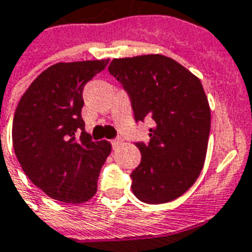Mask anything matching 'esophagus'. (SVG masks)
Returning a JSON list of instances; mask_svg holds the SVG:
<instances>
[{
    "instance_id": "34e87169",
    "label": "esophagus",
    "mask_w": 252,
    "mask_h": 252,
    "mask_svg": "<svg viewBox=\"0 0 252 252\" xmlns=\"http://www.w3.org/2000/svg\"><path fill=\"white\" fill-rule=\"evenodd\" d=\"M122 142H124V140L120 139V138H117V139H113V140H112L113 147L117 148V147H118V146H121V144H122Z\"/></svg>"
}]
</instances>
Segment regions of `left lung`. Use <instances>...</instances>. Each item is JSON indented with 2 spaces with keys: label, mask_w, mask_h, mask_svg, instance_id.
<instances>
[{
  "label": "left lung",
  "mask_w": 252,
  "mask_h": 252,
  "mask_svg": "<svg viewBox=\"0 0 252 252\" xmlns=\"http://www.w3.org/2000/svg\"><path fill=\"white\" fill-rule=\"evenodd\" d=\"M109 72L127 92L135 121L153 118L150 142H138L140 164L132 193L146 204H164L188 190L204 167L210 108L200 79L164 55L113 59Z\"/></svg>",
  "instance_id": "obj_1"
}]
</instances>
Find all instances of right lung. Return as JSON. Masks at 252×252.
I'll return each mask as SVG.
<instances>
[{
  "mask_svg": "<svg viewBox=\"0 0 252 252\" xmlns=\"http://www.w3.org/2000/svg\"><path fill=\"white\" fill-rule=\"evenodd\" d=\"M108 63L109 59L54 64L31 83L15 109L17 159L26 176L54 200L81 204L97 192L112 144L93 142L85 132L83 89Z\"/></svg>",
  "mask_w": 252,
  "mask_h": 252,
  "instance_id": "obj_1",
  "label": "right lung"
}]
</instances>
